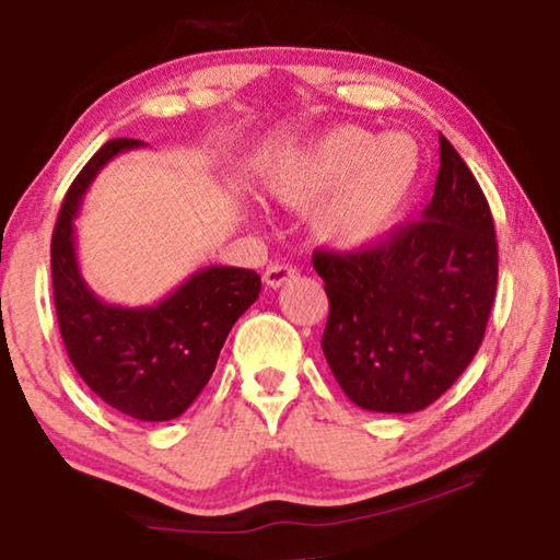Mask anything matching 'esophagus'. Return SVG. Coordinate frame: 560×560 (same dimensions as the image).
I'll list each match as a JSON object with an SVG mask.
<instances>
[{
    "instance_id": "esophagus-1",
    "label": "esophagus",
    "mask_w": 560,
    "mask_h": 560,
    "mask_svg": "<svg viewBox=\"0 0 560 560\" xmlns=\"http://www.w3.org/2000/svg\"><path fill=\"white\" fill-rule=\"evenodd\" d=\"M293 277H296V269L289 267V264H273V267L264 271V283H267L269 289H279Z\"/></svg>"
}]
</instances>
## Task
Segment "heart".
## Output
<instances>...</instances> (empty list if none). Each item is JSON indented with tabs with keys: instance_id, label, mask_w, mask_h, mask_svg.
Segmentation results:
<instances>
[{
	"instance_id": "heart-1",
	"label": "heart",
	"mask_w": 560,
	"mask_h": 560,
	"mask_svg": "<svg viewBox=\"0 0 560 560\" xmlns=\"http://www.w3.org/2000/svg\"><path fill=\"white\" fill-rule=\"evenodd\" d=\"M422 150L405 132L336 126L273 153L259 170L271 200L311 210V230L340 254L381 249L400 230L422 177Z\"/></svg>"
}]
</instances>
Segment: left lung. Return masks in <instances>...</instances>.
Wrapping results in <instances>:
<instances>
[{
	"label": "left lung",
	"instance_id": "left-lung-1",
	"mask_svg": "<svg viewBox=\"0 0 560 560\" xmlns=\"http://www.w3.org/2000/svg\"><path fill=\"white\" fill-rule=\"evenodd\" d=\"M328 324L320 348L358 407L407 415L467 371L494 306L499 254L485 192L440 136V173L420 222L368 254L316 252Z\"/></svg>",
	"mask_w": 560,
	"mask_h": 560
}]
</instances>
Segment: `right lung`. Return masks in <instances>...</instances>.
Wrapping results in <instances>:
<instances>
[{
    "mask_svg": "<svg viewBox=\"0 0 560 560\" xmlns=\"http://www.w3.org/2000/svg\"><path fill=\"white\" fill-rule=\"evenodd\" d=\"M143 140H108L63 197L51 236L54 303L75 373L113 410L143 422L183 415L210 383L217 358L246 308L259 299L252 269L205 267L153 306H116L83 281L73 222L96 175Z\"/></svg>",
    "mask_w": 560,
    "mask_h": 560,
    "instance_id": "obj_1",
    "label": "right lung"
}]
</instances>
